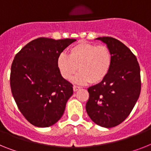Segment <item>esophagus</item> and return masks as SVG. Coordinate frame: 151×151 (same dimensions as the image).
Returning <instances> with one entry per match:
<instances>
[{
	"label": "esophagus",
	"mask_w": 151,
	"mask_h": 151,
	"mask_svg": "<svg viewBox=\"0 0 151 151\" xmlns=\"http://www.w3.org/2000/svg\"><path fill=\"white\" fill-rule=\"evenodd\" d=\"M73 91H78V90L81 89V87H78V86H73Z\"/></svg>",
	"instance_id": "esophagus-1"
}]
</instances>
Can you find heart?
<instances>
[{
	"instance_id": "obj_1",
	"label": "heart",
	"mask_w": 151,
	"mask_h": 151,
	"mask_svg": "<svg viewBox=\"0 0 151 151\" xmlns=\"http://www.w3.org/2000/svg\"><path fill=\"white\" fill-rule=\"evenodd\" d=\"M112 65V54L105 45L79 42L69 48L68 56L61 53L57 59V66L60 74L70 81L74 74L73 81L80 84L97 83L108 75Z\"/></svg>"
}]
</instances>
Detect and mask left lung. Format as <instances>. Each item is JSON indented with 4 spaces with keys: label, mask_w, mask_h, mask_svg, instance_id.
Masks as SVG:
<instances>
[{
    "label": "left lung",
    "mask_w": 151,
    "mask_h": 151,
    "mask_svg": "<svg viewBox=\"0 0 151 151\" xmlns=\"http://www.w3.org/2000/svg\"><path fill=\"white\" fill-rule=\"evenodd\" d=\"M112 54V65L104 81L88 88L86 111L90 118L106 128L120 124L129 116L140 93V69L137 58L120 40L97 37Z\"/></svg>",
    "instance_id": "8db88e82"
}]
</instances>
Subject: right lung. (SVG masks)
<instances>
[{
    "mask_svg": "<svg viewBox=\"0 0 151 151\" xmlns=\"http://www.w3.org/2000/svg\"><path fill=\"white\" fill-rule=\"evenodd\" d=\"M76 40L40 37L16 54L11 70V92L20 111L31 124L47 127L64 114L73 85L61 76L57 59Z\"/></svg>",
    "mask_w": 151,
    "mask_h": 151,
    "instance_id": "right-lung-1",
    "label": "right lung"
}]
</instances>
